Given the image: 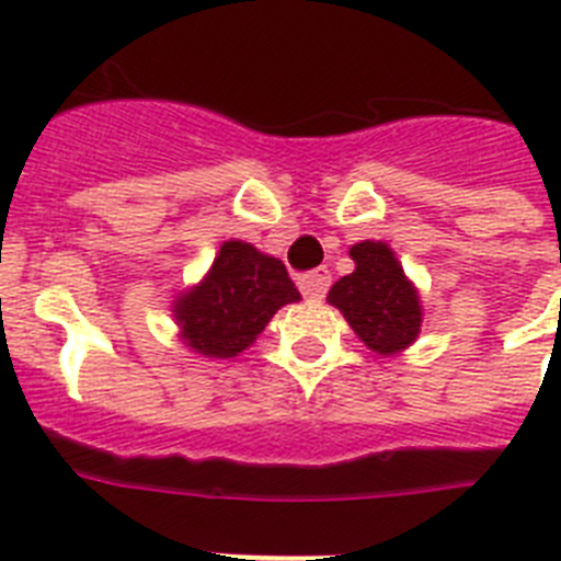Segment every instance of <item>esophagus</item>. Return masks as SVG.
<instances>
[{
  "mask_svg": "<svg viewBox=\"0 0 561 561\" xmlns=\"http://www.w3.org/2000/svg\"><path fill=\"white\" fill-rule=\"evenodd\" d=\"M297 286H300V291H304L309 300H323L325 291H329L331 286V272L325 270H311L306 272V275L297 277Z\"/></svg>",
  "mask_w": 561,
  "mask_h": 561,
  "instance_id": "1",
  "label": "esophagus"
}]
</instances>
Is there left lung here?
<instances>
[{
	"label": "left lung",
	"mask_w": 561,
	"mask_h": 561,
	"mask_svg": "<svg viewBox=\"0 0 561 561\" xmlns=\"http://www.w3.org/2000/svg\"><path fill=\"white\" fill-rule=\"evenodd\" d=\"M356 270L340 277L329 304L342 311L354 334L381 356L413 345L421 331V300L393 250L385 241L351 247Z\"/></svg>",
	"instance_id": "8db88e82"
}]
</instances>
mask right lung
I'll list each match as a JSON object with an SVG mask.
<instances>
[{
  "label": "right lung",
  "instance_id": "add662e5",
  "mask_svg": "<svg viewBox=\"0 0 561 561\" xmlns=\"http://www.w3.org/2000/svg\"><path fill=\"white\" fill-rule=\"evenodd\" d=\"M297 300L284 261L247 241H225L205 280L173 300V320L187 348L230 359L250 348L280 306Z\"/></svg>",
  "mask_w": 561,
  "mask_h": 561
}]
</instances>
